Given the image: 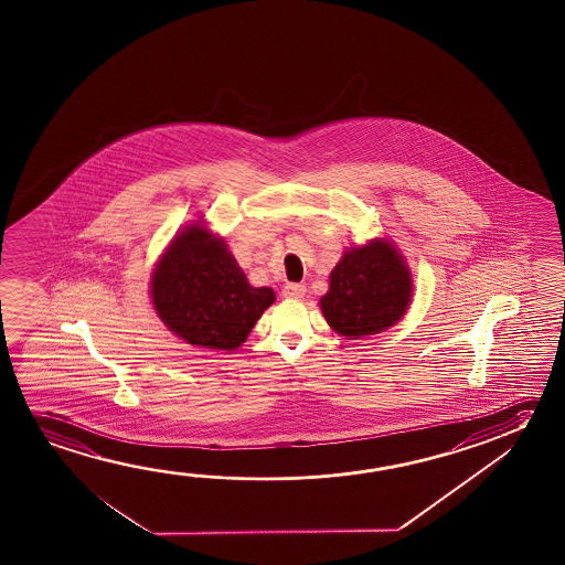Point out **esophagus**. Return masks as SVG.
I'll return each instance as SVG.
<instances>
[{"instance_id": "1", "label": "esophagus", "mask_w": 565, "mask_h": 565, "mask_svg": "<svg viewBox=\"0 0 565 565\" xmlns=\"http://www.w3.org/2000/svg\"><path fill=\"white\" fill-rule=\"evenodd\" d=\"M307 287L303 284H287L284 287V297L287 299H301V297L306 296Z\"/></svg>"}]
</instances>
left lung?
<instances>
[{
	"instance_id": "8db88e82",
	"label": "left lung",
	"mask_w": 565,
	"mask_h": 565,
	"mask_svg": "<svg viewBox=\"0 0 565 565\" xmlns=\"http://www.w3.org/2000/svg\"><path fill=\"white\" fill-rule=\"evenodd\" d=\"M412 291L404 256L392 242L374 238L342 254L319 306L334 333L362 339L398 323L412 303Z\"/></svg>"
}]
</instances>
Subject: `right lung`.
<instances>
[{
    "label": "right lung",
    "mask_w": 565,
    "mask_h": 565,
    "mask_svg": "<svg viewBox=\"0 0 565 565\" xmlns=\"http://www.w3.org/2000/svg\"><path fill=\"white\" fill-rule=\"evenodd\" d=\"M151 303L179 339L234 351L276 301L271 287H252L226 242L201 223L169 242L151 274Z\"/></svg>",
    "instance_id": "right-lung-1"
}]
</instances>
